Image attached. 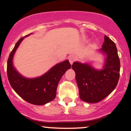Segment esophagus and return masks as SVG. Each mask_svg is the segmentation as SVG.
<instances>
[{
  "label": "esophagus",
  "mask_w": 131,
  "mask_h": 131,
  "mask_svg": "<svg viewBox=\"0 0 131 131\" xmlns=\"http://www.w3.org/2000/svg\"><path fill=\"white\" fill-rule=\"evenodd\" d=\"M76 60V57L74 55H70V57H69V61H70V63L72 64L74 61Z\"/></svg>",
  "instance_id": "esophagus-1"
}]
</instances>
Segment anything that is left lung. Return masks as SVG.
I'll use <instances>...</instances> for the list:
<instances>
[{
    "instance_id": "8db88e82",
    "label": "left lung",
    "mask_w": 131,
    "mask_h": 131,
    "mask_svg": "<svg viewBox=\"0 0 131 131\" xmlns=\"http://www.w3.org/2000/svg\"><path fill=\"white\" fill-rule=\"evenodd\" d=\"M106 55L103 69L97 70L88 64L74 62L72 68L82 100L97 103L106 98L116 87L119 78L120 61L115 42L105 35L100 49Z\"/></svg>"
}]
</instances>
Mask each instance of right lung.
<instances>
[{
  "mask_svg": "<svg viewBox=\"0 0 131 131\" xmlns=\"http://www.w3.org/2000/svg\"><path fill=\"white\" fill-rule=\"evenodd\" d=\"M23 39H19L9 55L7 68L9 82L13 90L25 101L36 105H44L55 98L58 82L64 73L71 68V64L68 60H65L54 66L40 77L25 78L16 71L12 63L15 52Z\"/></svg>",
  "mask_w": 131,
  "mask_h": 131,
  "instance_id": "right-lung-1",
  "label": "right lung"
}]
</instances>
